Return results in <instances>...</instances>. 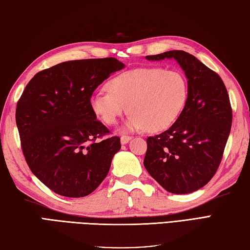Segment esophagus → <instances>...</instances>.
<instances>
[{
  "instance_id": "esophagus-1",
  "label": "esophagus",
  "mask_w": 250,
  "mask_h": 250,
  "mask_svg": "<svg viewBox=\"0 0 250 250\" xmlns=\"http://www.w3.org/2000/svg\"><path fill=\"white\" fill-rule=\"evenodd\" d=\"M130 139H131L130 136H125V135H123V136H122V137H121V144H122V145H126Z\"/></svg>"
}]
</instances>
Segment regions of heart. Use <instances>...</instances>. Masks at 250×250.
<instances>
[{
  "label": "heart",
  "mask_w": 250,
  "mask_h": 250,
  "mask_svg": "<svg viewBox=\"0 0 250 250\" xmlns=\"http://www.w3.org/2000/svg\"><path fill=\"white\" fill-rule=\"evenodd\" d=\"M109 91L90 97V107L106 125H114L128 110L126 129L161 131L181 115L188 98L185 77L176 70L136 68L116 75L106 83Z\"/></svg>",
  "instance_id": "b5f03b06"
}]
</instances>
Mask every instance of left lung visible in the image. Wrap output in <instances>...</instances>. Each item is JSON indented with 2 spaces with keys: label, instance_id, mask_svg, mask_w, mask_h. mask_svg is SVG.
Segmentation results:
<instances>
[{
  "label": "left lung",
  "instance_id": "left-lung-1",
  "mask_svg": "<svg viewBox=\"0 0 250 250\" xmlns=\"http://www.w3.org/2000/svg\"><path fill=\"white\" fill-rule=\"evenodd\" d=\"M146 59L175 61L186 75L188 98L175 123L148 137L144 166L168 192L189 194L209 183L222 160L232 126L229 93L218 74L185 51Z\"/></svg>",
  "mask_w": 250,
  "mask_h": 250
}]
</instances>
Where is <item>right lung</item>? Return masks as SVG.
Masks as SVG:
<instances>
[{"mask_svg":"<svg viewBox=\"0 0 250 250\" xmlns=\"http://www.w3.org/2000/svg\"><path fill=\"white\" fill-rule=\"evenodd\" d=\"M125 65L114 58L63 62L37 73L16 106L22 153L31 172L61 196H88L109 173L120 137L97 120L90 97Z\"/></svg>","mask_w":250,"mask_h":250,"instance_id":"add662e5","label":"right lung"}]
</instances>
